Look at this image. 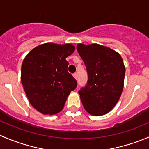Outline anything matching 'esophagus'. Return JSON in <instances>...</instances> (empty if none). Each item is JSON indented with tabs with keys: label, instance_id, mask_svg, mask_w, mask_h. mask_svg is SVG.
<instances>
[{
	"label": "esophagus",
	"instance_id": "esophagus-1",
	"mask_svg": "<svg viewBox=\"0 0 149 149\" xmlns=\"http://www.w3.org/2000/svg\"><path fill=\"white\" fill-rule=\"evenodd\" d=\"M73 77H74V79H77V78H78L77 73H74V74L73 75Z\"/></svg>",
	"mask_w": 149,
	"mask_h": 149
}]
</instances>
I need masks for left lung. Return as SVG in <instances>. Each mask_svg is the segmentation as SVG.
Segmentation results:
<instances>
[{
	"label": "left lung",
	"instance_id": "obj_1",
	"mask_svg": "<svg viewBox=\"0 0 149 149\" xmlns=\"http://www.w3.org/2000/svg\"><path fill=\"white\" fill-rule=\"evenodd\" d=\"M88 73L86 86L79 91L84 109L93 116L110 112L120 100L125 68L119 53L99 44H78Z\"/></svg>",
	"mask_w": 149,
	"mask_h": 149
}]
</instances>
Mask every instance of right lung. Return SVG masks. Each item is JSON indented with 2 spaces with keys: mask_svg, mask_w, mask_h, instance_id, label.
<instances>
[{
  "mask_svg": "<svg viewBox=\"0 0 149 149\" xmlns=\"http://www.w3.org/2000/svg\"><path fill=\"white\" fill-rule=\"evenodd\" d=\"M72 44L45 43L31 49L24 59L21 81L30 104L43 115L61 112L77 82L68 72L66 58Z\"/></svg>",
  "mask_w": 149,
  "mask_h": 149,
  "instance_id": "obj_1",
  "label": "right lung"
}]
</instances>
